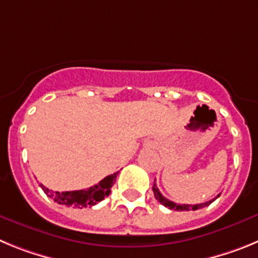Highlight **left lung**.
<instances>
[{
  "mask_svg": "<svg viewBox=\"0 0 258 258\" xmlns=\"http://www.w3.org/2000/svg\"><path fill=\"white\" fill-rule=\"evenodd\" d=\"M152 191H154V195L155 198H156L157 202H160L161 204H163L164 207H166V208L169 209H173V211H197V209H200V208H204V207L209 206L212 202H214V200L217 199L220 195H217V197L214 198V199L209 200V202L207 203H202V204H195V206H190V204H178V203H174V202H170L169 199H166L165 197H163L161 195V192L159 191V188L156 187V183H154V186H152Z\"/></svg>",
  "mask_w": 258,
  "mask_h": 258,
  "instance_id": "left-lung-1",
  "label": "left lung"
}]
</instances>
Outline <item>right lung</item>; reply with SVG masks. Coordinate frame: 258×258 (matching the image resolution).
Returning a JSON list of instances; mask_svg holds the SVG:
<instances>
[{
  "label": "right lung",
  "instance_id": "right-lung-1",
  "mask_svg": "<svg viewBox=\"0 0 258 258\" xmlns=\"http://www.w3.org/2000/svg\"><path fill=\"white\" fill-rule=\"evenodd\" d=\"M117 173L107 175L106 178L102 179L99 183L94 184L92 187L86 190H77V191H64V192H58V191H50L49 188L45 187L44 184H41V187L44 190L47 197L52 198L54 202L58 204H63L67 207H75V208H86V207L95 206L97 203L107 198L111 192V187L116 181Z\"/></svg>",
  "mask_w": 258,
  "mask_h": 258
}]
</instances>
